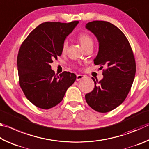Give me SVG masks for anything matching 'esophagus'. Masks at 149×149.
<instances>
[{
	"instance_id": "1",
	"label": "esophagus",
	"mask_w": 149,
	"mask_h": 149,
	"mask_svg": "<svg viewBox=\"0 0 149 149\" xmlns=\"http://www.w3.org/2000/svg\"><path fill=\"white\" fill-rule=\"evenodd\" d=\"M85 75H77V77H76V80L77 81H80V80H81L82 79H84V78H85Z\"/></svg>"
}]
</instances>
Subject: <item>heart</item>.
<instances>
[{"label": "heart", "instance_id": "heart-1", "mask_svg": "<svg viewBox=\"0 0 149 149\" xmlns=\"http://www.w3.org/2000/svg\"><path fill=\"white\" fill-rule=\"evenodd\" d=\"M78 40H79V42L81 43V45H82L83 48H85L88 45L93 44V40H92L91 36L87 33H81L77 37ZM68 44L66 41L64 42L63 44V47H62V50L63 52H65L66 51Z\"/></svg>", "mask_w": 149, "mask_h": 149}]
</instances>
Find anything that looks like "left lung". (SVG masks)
I'll return each mask as SVG.
<instances>
[{"label":"left lung","instance_id":"left-lung-1","mask_svg":"<svg viewBox=\"0 0 149 149\" xmlns=\"http://www.w3.org/2000/svg\"><path fill=\"white\" fill-rule=\"evenodd\" d=\"M85 27L95 35L99 43L98 55L94 59L100 65L104 77L94 82L93 91L85 95L92 109L107 113L115 109L126 99L136 74V61L133 51L125 35L117 26L107 21H94Z\"/></svg>","mask_w":149,"mask_h":149}]
</instances>
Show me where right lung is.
<instances>
[{"label":"right lung","mask_w":149,"mask_h":149,"mask_svg":"<svg viewBox=\"0 0 149 149\" xmlns=\"http://www.w3.org/2000/svg\"><path fill=\"white\" fill-rule=\"evenodd\" d=\"M78 23H43L21 45L17 60L19 85L26 98L37 107L48 109L58 104L76 79L75 74L69 72L55 75L50 64L61 55L64 40Z\"/></svg>","instance_id":"1"}]
</instances>
